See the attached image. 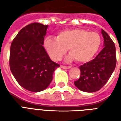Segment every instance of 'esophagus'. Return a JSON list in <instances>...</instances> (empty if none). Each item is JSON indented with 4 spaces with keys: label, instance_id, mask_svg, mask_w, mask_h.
Here are the masks:
<instances>
[{
    "label": "esophagus",
    "instance_id": "obj_1",
    "mask_svg": "<svg viewBox=\"0 0 121 121\" xmlns=\"http://www.w3.org/2000/svg\"><path fill=\"white\" fill-rule=\"evenodd\" d=\"M61 67L64 69H70L71 67V66H65V65H61Z\"/></svg>",
    "mask_w": 121,
    "mask_h": 121
}]
</instances>
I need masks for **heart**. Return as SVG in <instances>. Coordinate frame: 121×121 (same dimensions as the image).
I'll use <instances>...</instances> for the list:
<instances>
[{"label":"heart","instance_id":"obj_1","mask_svg":"<svg viewBox=\"0 0 121 121\" xmlns=\"http://www.w3.org/2000/svg\"><path fill=\"white\" fill-rule=\"evenodd\" d=\"M101 45V37L95 32L74 28L59 32L56 37H47L44 47L53 60L61 59L69 49V58L77 63L89 61L96 54Z\"/></svg>","mask_w":121,"mask_h":121}]
</instances>
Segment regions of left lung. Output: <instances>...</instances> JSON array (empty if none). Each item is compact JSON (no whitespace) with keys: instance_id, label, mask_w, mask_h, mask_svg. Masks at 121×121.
Returning a JSON list of instances; mask_svg holds the SVG:
<instances>
[{"instance_id":"left-lung-1","label":"left lung","mask_w":121,"mask_h":121,"mask_svg":"<svg viewBox=\"0 0 121 121\" xmlns=\"http://www.w3.org/2000/svg\"><path fill=\"white\" fill-rule=\"evenodd\" d=\"M104 48L95 59L80 66V77L74 82L75 86L84 92H95L106 84L116 66V50L109 35L102 30Z\"/></svg>"}]
</instances>
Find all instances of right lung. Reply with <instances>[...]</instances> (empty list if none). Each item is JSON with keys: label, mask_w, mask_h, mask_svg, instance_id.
<instances>
[{"label": "right lung", "mask_w": 121, "mask_h": 121, "mask_svg": "<svg viewBox=\"0 0 121 121\" xmlns=\"http://www.w3.org/2000/svg\"><path fill=\"white\" fill-rule=\"evenodd\" d=\"M47 25L33 22L20 30L11 45L9 67L20 86L32 92L47 87L60 65L50 60L43 47Z\"/></svg>", "instance_id": "obj_1"}]
</instances>
